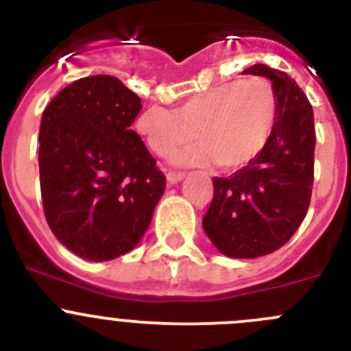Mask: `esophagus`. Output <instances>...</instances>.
<instances>
[{"label": "esophagus", "mask_w": 351, "mask_h": 351, "mask_svg": "<svg viewBox=\"0 0 351 351\" xmlns=\"http://www.w3.org/2000/svg\"><path fill=\"white\" fill-rule=\"evenodd\" d=\"M183 176H185V173H182V171H168L166 178H168L169 183H178Z\"/></svg>", "instance_id": "34e87169"}]
</instances>
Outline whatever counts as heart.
I'll return each instance as SVG.
<instances>
[{
	"label": "heart",
	"instance_id": "heart-1",
	"mask_svg": "<svg viewBox=\"0 0 351 351\" xmlns=\"http://www.w3.org/2000/svg\"><path fill=\"white\" fill-rule=\"evenodd\" d=\"M278 97L261 77L230 80L183 101L175 111L151 106L135 120V132L158 156H168L193 138L199 144L180 152L183 165L214 159L223 169H237L257 158L276 123Z\"/></svg>",
	"mask_w": 351,
	"mask_h": 351
}]
</instances>
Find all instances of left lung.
I'll return each mask as SVG.
<instances>
[{
    "instance_id": "obj_1",
    "label": "left lung",
    "mask_w": 351,
    "mask_h": 351,
    "mask_svg": "<svg viewBox=\"0 0 351 351\" xmlns=\"http://www.w3.org/2000/svg\"><path fill=\"white\" fill-rule=\"evenodd\" d=\"M243 73L273 80L278 113L261 154L228 178H214L204 231L228 257L254 258L283 247L304 221L314 185V111L285 71L254 64Z\"/></svg>"
}]
</instances>
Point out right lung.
Instances as JSON below:
<instances>
[{
	"instance_id": "obj_1",
	"label": "right lung",
	"mask_w": 351,
	"mask_h": 351,
	"mask_svg": "<svg viewBox=\"0 0 351 351\" xmlns=\"http://www.w3.org/2000/svg\"><path fill=\"white\" fill-rule=\"evenodd\" d=\"M141 110V97L110 75L78 78L44 110V216L78 257L101 262L130 252L165 193V173L130 130Z\"/></svg>"
}]
</instances>
